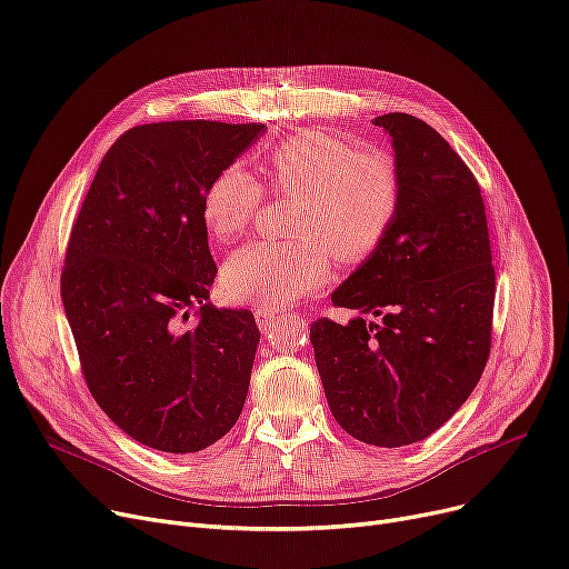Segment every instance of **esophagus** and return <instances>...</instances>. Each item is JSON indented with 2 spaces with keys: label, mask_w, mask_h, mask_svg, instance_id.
<instances>
[{
  "label": "esophagus",
  "mask_w": 569,
  "mask_h": 569,
  "mask_svg": "<svg viewBox=\"0 0 569 569\" xmlns=\"http://www.w3.org/2000/svg\"><path fill=\"white\" fill-rule=\"evenodd\" d=\"M281 318H283V313L279 309H271V307H258L256 309V320H258V326L262 330L271 328V323H277V320H281Z\"/></svg>",
  "instance_id": "esophagus-1"
}]
</instances>
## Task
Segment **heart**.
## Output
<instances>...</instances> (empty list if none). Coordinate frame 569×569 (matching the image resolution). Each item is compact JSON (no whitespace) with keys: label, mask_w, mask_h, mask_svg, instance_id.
Masks as SVG:
<instances>
[{"label":"heart","mask_w":569,"mask_h":569,"mask_svg":"<svg viewBox=\"0 0 569 569\" xmlns=\"http://www.w3.org/2000/svg\"><path fill=\"white\" fill-rule=\"evenodd\" d=\"M264 171L277 190L295 192L302 204L295 241H251L223 267L230 300L286 307L305 298L330 274V252L343 262L372 256L400 209L402 183L395 160L360 151L341 137L307 130L281 141ZM262 202L260 181L241 162L218 169L202 194V218L218 239H232L251 223Z\"/></svg>","instance_id":"obj_1"}]
</instances>
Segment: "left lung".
I'll use <instances>...</instances> for the list:
<instances>
[{
  "mask_svg": "<svg viewBox=\"0 0 569 569\" xmlns=\"http://www.w3.org/2000/svg\"><path fill=\"white\" fill-rule=\"evenodd\" d=\"M372 122L392 139L400 209L379 249L332 292L335 307L360 316L346 326L318 318L309 335L337 423L398 449L439 430L479 383L496 269L479 183L449 141L409 113Z\"/></svg>",
  "mask_w": 569,
  "mask_h": 569,
  "instance_id": "left-lung-1",
  "label": "left lung"
}]
</instances>
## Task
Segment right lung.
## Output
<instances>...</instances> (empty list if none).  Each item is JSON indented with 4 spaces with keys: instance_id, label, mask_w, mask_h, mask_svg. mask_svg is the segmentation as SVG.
I'll return each instance as SVG.
<instances>
[{
    "instance_id": "right-lung-1",
    "label": "right lung",
    "mask_w": 569,
    "mask_h": 569,
    "mask_svg": "<svg viewBox=\"0 0 569 569\" xmlns=\"http://www.w3.org/2000/svg\"><path fill=\"white\" fill-rule=\"evenodd\" d=\"M262 122L171 120L109 148L71 228L62 305L86 383L111 421L164 453H197L243 409L260 330L216 309L202 194Z\"/></svg>"
}]
</instances>
